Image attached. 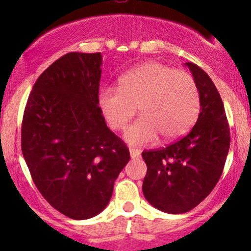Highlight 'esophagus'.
Masks as SVG:
<instances>
[{"instance_id": "1", "label": "esophagus", "mask_w": 251, "mask_h": 251, "mask_svg": "<svg viewBox=\"0 0 251 251\" xmlns=\"http://www.w3.org/2000/svg\"><path fill=\"white\" fill-rule=\"evenodd\" d=\"M130 155H131V159H138L141 156V153L138 149H133L131 148L130 149Z\"/></svg>"}]
</instances>
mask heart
Segmentation results:
<instances>
[{"label":"heart","instance_id":"b5f03b06","mask_svg":"<svg viewBox=\"0 0 251 251\" xmlns=\"http://www.w3.org/2000/svg\"><path fill=\"white\" fill-rule=\"evenodd\" d=\"M119 88L104 87L98 105L113 130H123L135 115L140 118L125 132L133 146L151 143L160 136L174 141L186 135L201 110L196 80L188 73L156 62L132 68L118 78Z\"/></svg>","mask_w":251,"mask_h":251}]
</instances>
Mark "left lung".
Instances as JSON below:
<instances>
[{
  "mask_svg": "<svg viewBox=\"0 0 251 251\" xmlns=\"http://www.w3.org/2000/svg\"><path fill=\"white\" fill-rule=\"evenodd\" d=\"M189 68L201 98V113L188 135L156 151L142 153L147 164L144 198L168 214H183L204 201L221 177L229 151V127L221 96L209 75Z\"/></svg>",
  "mask_w": 251,
  "mask_h": 251,
  "instance_id": "obj_1",
  "label": "left lung"
}]
</instances>
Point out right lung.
Segmentation results:
<instances>
[{
  "label": "right lung",
  "mask_w": 251,
  "mask_h": 251,
  "mask_svg": "<svg viewBox=\"0 0 251 251\" xmlns=\"http://www.w3.org/2000/svg\"><path fill=\"white\" fill-rule=\"evenodd\" d=\"M100 53L72 52L40 75L24 110L22 151L54 209L86 220L105 209L130 151L98 105Z\"/></svg>",
  "instance_id": "add662e5"
}]
</instances>
